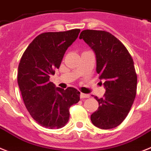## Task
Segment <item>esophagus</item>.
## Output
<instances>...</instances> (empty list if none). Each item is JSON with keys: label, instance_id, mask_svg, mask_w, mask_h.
Instances as JSON below:
<instances>
[{"label": "esophagus", "instance_id": "1", "mask_svg": "<svg viewBox=\"0 0 151 151\" xmlns=\"http://www.w3.org/2000/svg\"><path fill=\"white\" fill-rule=\"evenodd\" d=\"M89 97H90V95H88V94H84V93L80 94L81 99H87V98H89Z\"/></svg>", "mask_w": 151, "mask_h": 151}]
</instances>
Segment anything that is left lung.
<instances>
[{
	"label": "left lung",
	"instance_id": "8db88e82",
	"mask_svg": "<svg viewBox=\"0 0 151 151\" xmlns=\"http://www.w3.org/2000/svg\"><path fill=\"white\" fill-rule=\"evenodd\" d=\"M79 39L95 51L96 72L106 88L103 98L95 96L99 106L91 121L101 129H111L125 119L136 96L137 76L133 59L124 45L105 30L85 29Z\"/></svg>",
	"mask_w": 151,
	"mask_h": 151
}]
</instances>
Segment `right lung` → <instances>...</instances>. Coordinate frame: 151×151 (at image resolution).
I'll list each match as a JSON object with an SVG mask.
<instances>
[{
	"instance_id": "1",
	"label": "right lung",
	"mask_w": 151,
	"mask_h": 151,
	"mask_svg": "<svg viewBox=\"0 0 151 151\" xmlns=\"http://www.w3.org/2000/svg\"><path fill=\"white\" fill-rule=\"evenodd\" d=\"M79 29L47 32L27 46L18 66L17 82L32 118L46 128H61L69 119V109L80 100V92L69 87L56 88L50 75L59 69L65 51L77 39Z\"/></svg>"
}]
</instances>
